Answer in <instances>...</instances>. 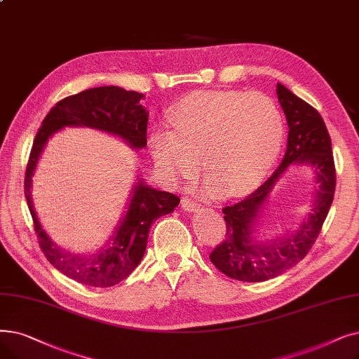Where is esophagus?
<instances>
[{
  "label": "esophagus",
  "mask_w": 359,
  "mask_h": 359,
  "mask_svg": "<svg viewBox=\"0 0 359 359\" xmlns=\"http://www.w3.org/2000/svg\"><path fill=\"white\" fill-rule=\"evenodd\" d=\"M182 207L184 208V211H199L201 210V205L198 204V202L191 198H182Z\"/></svg>",
  "instance_id": "esophagus-1"
}]
</instances>
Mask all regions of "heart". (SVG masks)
<instances>
[{"instance_id":"heart-1","label":"heart","mask_w":359,"mask_h":359,"mask_svg":"<svg viewBox=\"0 0 359 359\" xmlns=\"http://www.w3.org/2000/svg\"><path fill=\"white\" fill-rule=\"evenodd\" d=\"M173 132L157 129L149 147L168 183L194 179L202 164L211 188L238 196L267 175L283 141V118L266 93L198 92L170 113Z\"/></svg>"}]
</instances>
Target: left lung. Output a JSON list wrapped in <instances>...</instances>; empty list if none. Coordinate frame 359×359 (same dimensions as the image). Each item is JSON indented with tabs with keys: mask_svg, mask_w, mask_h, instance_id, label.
I'll list each match as a JSON object with an SVG mask.
<instances>
[{
	"mask_svg": "<svg viewBox=\"0 0 359 359\" xmlns=\"http://www.w3.org/2000/svg\"><path fill=\"white\" fill-rule=\"evenodd\" d=\"M276 92L289 126L285 158L257 191L223 208L226 238L210 254L215 269L230 278L249 283L266 282L285 273L309 252L329 214L336 189L332 139L323 117L314 107L296 97L282 83H277ZM294 163H306L315 168L319 189L313 211L298 231L285 238L267 244L257 243L253 235L262 204L275 182Z\"/></svg>",
	"mask_w": 359,
	"mask_h": 359,
	"instance_id": "left-lung-1",
	"label": "left lung"
}]
</instances>
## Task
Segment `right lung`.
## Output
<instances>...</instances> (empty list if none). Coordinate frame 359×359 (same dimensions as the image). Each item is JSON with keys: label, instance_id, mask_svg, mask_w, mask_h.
<instances>
[{"label": "right lung", "instance_id": "1", "mask_svg": "<svg viewBox=\"0 0 359 359\" xmlns=\"http://www.w3.org/2000/svg\"><path fill=\"white\" fill-rule=\"evenodd\" d=\"M142 93L118 86H101L82 90L58 101L42 121L25 176V195L43 255L53 266L74 282L92 287H110L126 278L141 262L151 224L179 205L175 194L152 189L139 180L126 215L111 243L93 255H76L57 246L43 231L32 202V176L48 137L66 126H86L124 139L132 148L147 147L148 113L139 104Z\"/></svg>", "mask_w": 359, "mask_h": 359}]
</instances>
